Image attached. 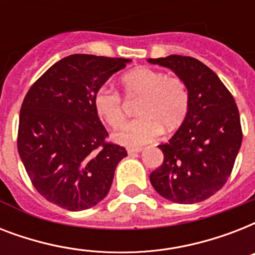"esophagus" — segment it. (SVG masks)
I'll return each mask as SVG.
<instances>
[{"mask_svg": "<svg viewBox=\"0 0 255 255\" xmlns=\"http://www.w3.org/2000/svg\"><path fill=\"white\" fill-rule=\"evenodd\" d=\"M127 152H128V155H136V153L141 152V148H128Z\"/></svg>", "mask_w": 255, "mask_h": 255, "instance_id": "1", "label": "esophagus"}]
</instances>
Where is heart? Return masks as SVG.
I'll return each instance as SVG.
<instances>
[{"instance_id": "obj_1", "label": "heart", "mask_w": 255, "mask_h": 255, "mask_svg": "<svg viewBox=\"0 0 255 255\" xmlns=\"http://www.w3.org/2000/svg\"><path fill=\"white\" fill-rule=\"evenodd\" d=\"M127 99H139L136 118L114 135L118 143L140 147L159 137L161 131L172 132L181 126L189 108V92L185 82L163 71L137 67L122 78ZM96 114L111 128H118L126 119V104L119 92L103 86L92 98Z\"/></svg>"}]
</instances>
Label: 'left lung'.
Masks as SVG:
<instances>
[{
	"instance_id": "obj_1",
	"label": "left lung",
	"mask_w": 255,
	"mask_h": 255,
	"mask_svg": "<svg viewBox=\"0 0 255 255\" xmlns=\"http://www.w3.org/2000/svg\"><path fill=\"white\" fill-rule=\"evenodd\" d=\"M185 82L189 108L181 127L160 144L164 161L149 176L156 192L177 204L204 201L221 189L241 148L242 128L233 95L196 58L169 55L148 59Z\"/></svg>"
}]
</instances>
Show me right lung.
Returning a JSON list of instances; mask_svg holds the SVG:
<instances>
[{
  "mask_svg": "<svg viewBox=\"0 0 255 255\" xmlns=\"http://www.w3.org/2000/svg\"><path fill=\"white\" fill-rule=\"evenodd\" d=\"M129 59L74 54L53 65L26 94L17 147L38 193L63 209L96 205L111 188L126 148L108 132L92 98Z\"/></svg>",
  "mask_w": 255,
  "mask_h": 255,
  "instance_id": "right-lung-1",
  "label": "right lung"
}]
</instances>
